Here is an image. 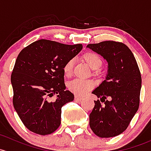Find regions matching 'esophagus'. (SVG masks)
<instances>
[{
  "label": "esophagus",
  "mask_w": 151,
  "mask_h": 151,
  "mask_svg": "<svg viewBox=\"0 0 151 151\" xmlns=\"http://www.w3.org/2000/svg\"><path fill=\"white\" fill-rule=\"evenodd\" d=\"M82 99V97H80V96H74V100H75L76 101H80Z\"/></svg>",
  "instance_id": "esophagus-1"
}]
</instances>
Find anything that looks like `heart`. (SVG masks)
<instances>
[{
    "instance_id": "heart-1",
    "label": "heart",
    "mask_w": 151,
    "mask_h": 151,
    "mask_svg": "<svg viewBox=\"0 0 151 151\" xmlns=\"http://www.w3.org/2000/svg\"><path fill=\"white\" fill-rule=\"evenodd\" d=\"M82 58L88 64L93 70H98L102 66V60L101 57L94 52L89 51L82 55ZM74 60L67 61L63 66V72L66 76L71 75L73 70ZM94 86V83L91 80L75 79L71 81L69 84V89L71 92L78 96H83L86 94Z\"/></svg>"
}]
</instances>
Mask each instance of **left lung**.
Wrapping results in <instances>:
<instances>
[{
    "label": "left lung",
    "instance_id": "left-lung-1",
    "mask_svg": "<svg viewBox=\"0 0 151 151\" xmlns=\"http://www.w3.org/2000/svg\"><path fill=\"white\" fill-rule=\"evenodd\" d=\"M87 47L109 63L106 80L93 91L100 100L94 101L90 127L100 137L117 136L126 130L138 110L142 84L138 65L130 49L121 42L104 41Z\"/></svg>",
    "mask_w": 151,
    "mask_h": 151
}]
</instances>
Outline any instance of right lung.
<instances>
[{
    "mask_svg": "<svg viewBox=\"0 0 151 151\" xmlns=\"http://www.w3.org/2000/svg\"><path fill=\"white\" fill-rule=\"evenodd\" d=\"M82 49V44L66 45L42 39L25 47L18 55L11 76L13 104L31 132L45 135L60 126L61 108L74 97L65 90L63 68ZM56 94L57 99L50 101Z\"/></svg>",
    "mask_w": 151,
    "mask_h": 151,
    "instance_id": "obj_1",
    "label": "right lung"
}]
</instances>
